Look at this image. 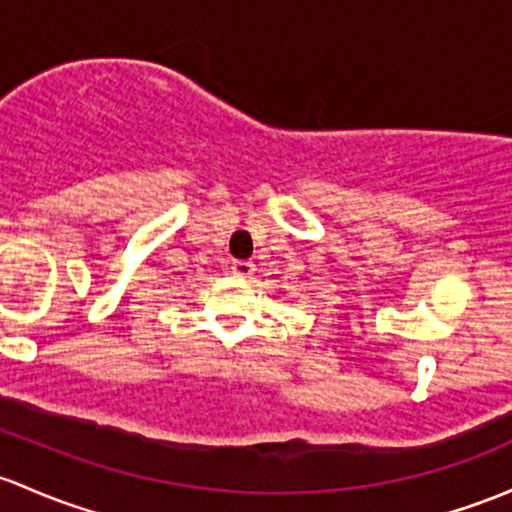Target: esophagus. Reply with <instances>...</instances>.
Listing matches in <instances>:
<instances>
[{
  "instance_id": "1",
  "label": "esophagus",
  "mask_w": 512,
  "mask_h": 512,
  "mask_svg": "<svg viewBox=\"0 0 512 512\" xmlns=\"http://www.w3.org/2000/svg\"><path fill=\"white\" fill-rule=\"evenodd\" d=\"M230 270H233L235 277H250V274L255 272V265L247 260H235L233 265H230Z\"/></svg>"
}]
</instances>
